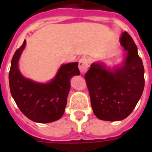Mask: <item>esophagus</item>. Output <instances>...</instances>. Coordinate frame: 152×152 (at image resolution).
Returning a JSON list of instances; mask_svg holds the SVG:
<instances>
[{"mask_svg":"<svg viewBox=\"0 0 152 152\" xmlns=\"http://www.w3.org/2000/svg\"><path fill=\"white\" fill-rule=\"evenodd\" d=\"M89 67V61L86 58H81L79 61V70L81 74H84Z\"/></svg>","mask_w":152,"mask_h":152,"instance_id":"obj_1","label":"esophagus"}]
</instances>
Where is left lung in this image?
Wrapping results in <instances>:
<instances>
[{
  "instance_id": "8db88e82",
  "label": "left lung",
  "mask_w": 152,
  "mask_h": 152,
  "mask_svg": "<svg viewBox=\"0 0 152 152\" xmlns=\"http://www.w3.org/2000/svg\"><path fill=\"white\" fill-rule=\"evenodd\" d=\"M120 42L128 52L123 67L111 70L102 62L93 63L84 75L94 113L106 121L126 119L145 87L144 66L135 42L127 32L123 33Z\"/></svg>"
}]
</instances>
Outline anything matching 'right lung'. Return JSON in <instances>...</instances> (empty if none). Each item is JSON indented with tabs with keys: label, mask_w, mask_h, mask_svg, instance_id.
Listing matches in <instances>:
<instances>
[{
	"label": "right lung",
	"mask_w": 152,
	"mask_h": 152,
	"mask_svg": "<svg viewBox=\"0 0 152 152\" xmlns=\"http://www.w3.org/2000/svg\"><path fill=\"white\" fill-rule=\"evenodd\" d=\"M25 45L24 40L12 58L9 72L12 96L20 110L31 120L39 123L56 121L64 112L71 77L80 75L78 63L64 64L51 82L38 84L23 77L18 69V60Z\"/></svg>",
	"instance_id": "add662e5"
}]
</instances>
